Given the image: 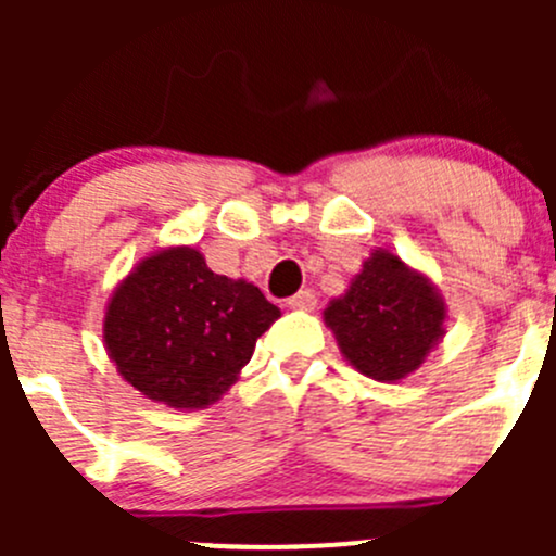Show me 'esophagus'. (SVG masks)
I'll list each match as a JSON object with an SVG mask.
<instances>
[{
	"mask_svg": "<svg viewBox=\"0 0 556 556\" xmlns=\"http://www.w3.org/2000/svg\"><path fill=\"white\" fill-rule=\"evenodd\" d=\"M288 306H290V309L309 312V309H314V306H317V295H314V290H309V288L299 290V293H295V295H290Z\"/></svg>",
	"mask_w": 556,
	"mask_h": 556,
	"instance_id": "obj_1",
	"label": "esophagus"
}]
</instances>
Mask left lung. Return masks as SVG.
<instances>
[{
	"mask_svg": "<svg viewBox=\"0 0 556 556\" xmlns=\"http://www.w3.org/2000/svg\"><path fill=\"white\" fill-rule=\"evenodd\" d=\"M325 323L346 361L366 377L395 382L419 368L444 336V301L392 252H374Z\"/></svg>",
	"mask_w": 556,
	"mask_h": 556,
	"instance_id": "8db88e82",
	"label": "left lung"
}]
</instances>
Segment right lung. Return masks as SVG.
Returning a JSON list of instances; mask_svg holds the SVG:
<instances>
[{"label": "right lung", "instance_id": "add662e5", "mask_svg": "<svg viewBox=\"0 0 556 556\" xmlns=\"http://www.w3.org/2000/svg\"><path fill=\"white\" fill-rule=\"evenodd\" d=\"M277 317L255 285L220 277L190 247H172L139 263L115 290L104 341L117 371L142 395L206 408L237 382Z\"/></svg>", "mask_w": 556, "mask_h": 556}]
</instances>
